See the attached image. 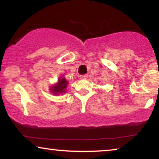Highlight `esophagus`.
I'll list each match as a JSON object with an SVG mask.
<instances>
[{
  "mask_svg": "<svg viewBox=\"0 0 159 159\" xmlns=\"http://www.w3.org/2000/svg\"><path fill=\"white\" fill-rule=\"evenodd\" d=\"M80 79H81V80H86V79H88V75H82L80 76Z\"/></svg>",
  "mask_w": 159,
  "mask_h": 159,
  "instance_id": "esophagus-1",
  "label": "esophagus"
}]
</instances>
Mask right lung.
Wrapping results in <instances>:
<instances>
[{
	"label": "right lung",
	"mask_w": 159,
	"mask_h": 159,
	"mask_svg": "<svg viewBox=\"0 0 159 159\" xmlns=\"http://www.w3.org/2000/svg\"><path fill=\"white\" fill-rule=\"evenodd\" d=\"M67 82L66 79H60L58 80V84H56L55 86H53L51 89V90L53 92V94L57 95L59 93H64L65 90H66L67 87Z\"/></svg>",
	"instance_id": "1"
}]
</instances>
